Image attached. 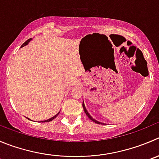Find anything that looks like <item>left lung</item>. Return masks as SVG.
<instances>
[{
	"label": "left lung",
	"mask_w": 159,
	"mask_h": 159,
	"mask_svg": "<svg viewBox=\"0 0 159 159\" xmlns=\"http://www.w3.org/2000/svg\"><path fill=\"white\" fill-rule=\"evenodd\" d=\"M83 108H84V111H85L86 115H87V116H88V118L90 119V120H92V121H93V122H96V123H98V124H103V123H102V122H98V121H97V120H95V119H93V118H92L91 116H90V114H89V113L87 112V109H86V108H85V105H84V103H83Z\"/></svg>",
	"instance_id": "8db88e82"
}]
</instances>
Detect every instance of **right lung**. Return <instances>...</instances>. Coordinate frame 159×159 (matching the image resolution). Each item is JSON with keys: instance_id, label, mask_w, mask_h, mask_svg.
<instances>
[{"instance_id": "1", "label": "right lung", "mask_w": 159, "mask_h": 159, "mask_svg": "<svg viewBox=\"0 0 159 159\" xmlns=\"http://www.w3.org/2000/svg\"><path fill=\"white\" fill-rule=\"evenodd\" d=\"M30 40H31V39H29V40H26V41H25V43H22V47H23V46H25V45H26V44H27V43H29V42H30ZM22 47H21V48H22ZM58 114H59V112H58V114L56 115V116H54V117L51 118V119H48V120H44V121H43V122H50V121H52V120H53V119H55V118H56V117H57V116H58Z\"/></svg>"}]
</instances>
